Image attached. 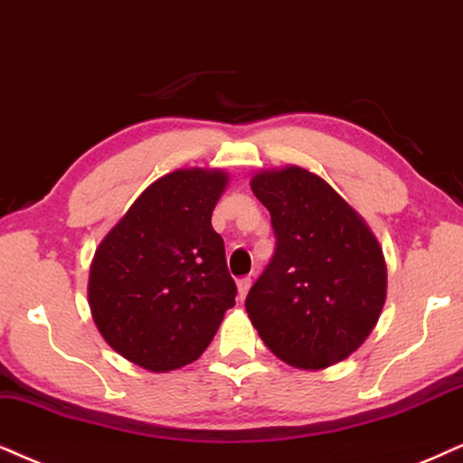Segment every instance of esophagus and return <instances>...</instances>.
<instances>
[{"label":"esophagus","mask_w":463,"mask_h":463,"mask_svg":"<svg viewBox=\"0 0 463 463\" xmlns=\"http://www.w3.org/2000/svg\"><path fill=\"white\" fill-rule=\"evenodd\" d=\"M250 286H251V278H241L237 282V290H239V299H245V295H248V290H250Z\"/></svg>","instance_id":"obj_1"}]
</instances>
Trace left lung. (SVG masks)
<instances>
[{"instance_id":"obj_1","label":"left lung","mask_w":463,"mask_h":463,"mask_svg":"<svg viewBox=\"0 0 463 463\" xmlns=\"http://www.w3.org/2000/svg\"><path fill=\"white\" fill-rule=\"evenodd\" d=\"M251 192L271 215L275 251L245 309L265 346L303 370L346 359L387 299L383 250L350 204L299 166L259 173Z\"/></svg>"}]
</instances>
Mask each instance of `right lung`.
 <instances>
[{
  "label": "right lung",
  "instance_id": "obj_1",
  "mask_svg": "<svg viewBox=\"0 0 463 463\" xmlns=\"http://www.w3.org/2000/svg\"><path fill=\"white\" fill-rule=\"evenodd\" d=\"M222 171L164 175L96 250L90 307L109 346L151 372L188 365L212 344L237 286L212 213Z\"/></svg>",
  "mask_w": 463,
  "mask_h": 463
}]
</instances>
